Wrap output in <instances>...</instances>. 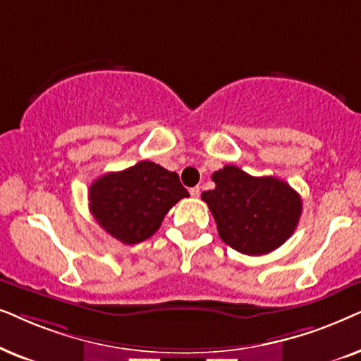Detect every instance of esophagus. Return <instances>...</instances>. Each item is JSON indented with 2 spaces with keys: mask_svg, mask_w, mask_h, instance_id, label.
<instances>
[{
  "mask_svg": "<svg viewBox=\"0 0 361 361\" xmlns=\"http://www.w3.org/2000/svg\"><path fill=\"white\" fill-rule=\"evenodd\" d=\"M190 195L193 196V198H198V196L201 195V188H200V186H193V188H190Z\"/></svg>",
  "mask_w": 361,
  "mask_h": 361,
  "instance_id": "34e87169",
  "label": "esophagus"
}]
</instances>
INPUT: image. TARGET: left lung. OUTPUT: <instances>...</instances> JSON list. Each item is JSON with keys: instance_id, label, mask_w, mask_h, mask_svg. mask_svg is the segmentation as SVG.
Wrapping results in <instances>:
<instances>
[{"instance_id": "left-lung-1", "label": "left lung", "mask_w": 361, "mask_h": 361, "mask_svg": "<svg viewBox=\"0 0 361 361\" xmlns=\"http://www.w3.org/2000/svg\"><path fill=\"white\" fill-rule=\"evenodd\" d=\"M214 190L201 195L218 224L219 238L247 256H262L282 246L299 224L302 200L276 176H251L226 165L213 173Z\"/></svg>"}]
</instances>
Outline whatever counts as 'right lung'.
Instances as JSON below:
<instances>
[{
	"label": "right lung",
	"instance_id": "1",
	"mask_svg": "<svg viewBox=\"0 0 361 361\" xmlns=\"http://www.w3.org/2000/svg\"><path fill=\"white\" fill-rule=\"evenodd\" d=\"M188 196L175 171L153 161H138L97 178L89 188V208L110 236L137 244L152 238L170 208Z\"/></svg>",
	"mask_w": 361,
	"mask_h": 361
}]
</instances>
